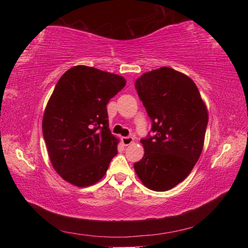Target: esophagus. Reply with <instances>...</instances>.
Instances as JSON below:
<instances>
[{"label": "esophagus", "instance_id": "obj_1", "mask_svg": "<svg viewBox=\"0 0 248 248\" xmlns=\"http://www.w3.org/2000/svg\"><path fill=\"white\" fill-rule=\"evenodd\" d=\"M121 141H123V143L124 145H129V144L132 143L134 139L132 137H123V138H121Z\"/></svg>", "mask_w": 248, "mask_h": 248}]
</instances>
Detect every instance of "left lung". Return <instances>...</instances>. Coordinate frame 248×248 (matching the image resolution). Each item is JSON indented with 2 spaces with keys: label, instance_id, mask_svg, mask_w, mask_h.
Instances as JSON below:
<instances>
[{
  "label": "left lung",
  "instance_id": "8db88e82",
  "mask_svg": "<svg viewBox=\"0 0 248 248\" xmlns=\"http://www.w3.org/2000/svg\"><path fill=\"white\" fill-rule=\"evenodd\" d=\"M136 90L152 121L134 170L149 189L166 191L194 169L202 152L208 110L194 81L163 66L142 74Z\"/></svg>",
  "mask_w": 248,
  "mask_h": 248
}]
</instances>
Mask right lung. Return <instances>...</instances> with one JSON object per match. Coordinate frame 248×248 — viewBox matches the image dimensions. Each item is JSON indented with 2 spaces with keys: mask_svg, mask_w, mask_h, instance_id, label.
<instances>
[{
  "mask_svg": "<svg viewBox=\"0 0 248 248\" xmlns=\"http://www.w3.org/2000/svg\"><path fill=\"white\" fill-rule=\"evenodd\" d=\"M125 79L85 65L62 75L46 107L44 139L53 169L78 187L104 177L118 153V139L108 124L107 104L124 89Z\"/></svg>",
  "mask_w": 248,
  "mask_h": 248,
  "instance_id": "add662e5",
  "label": "right lung"
}]
</instances>
